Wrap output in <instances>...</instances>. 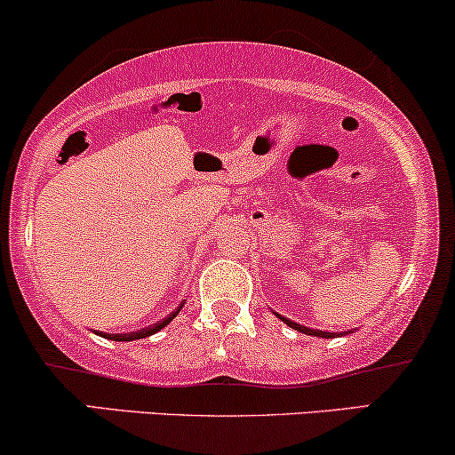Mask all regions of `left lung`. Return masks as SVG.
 Listing matches in <instances>:
<instances>
[{
  "label": "left lung",
  "mask_w": 455,
  "mask_h": 455,
  "mask_svg": "<svg viewBox=\"0 0 455 455\" xmlns=\"http://www.w3.org/2000/svg\"><path fill=\"white\" fill-rule=\"evenodd\" d=\"M276 316L280 318V321L283 323H287L291 329H295V331H301V333H306V335H316V338H331V335H335V333H324V331H316V329H307V327H304V324H297V323H293V321H289V318H284V316H280V314H276ZM347 333V331H346ZM352 333V331H350ZM338 335H341V333H338Z\"/></svg>",
  "instance_id": "obj_1"
}]
</instances>
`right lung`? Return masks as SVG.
<instances>
[{"mask_svg":"<svg viewBox=\"0 0 455 455\" xmlns=\"http://www.w3.org/2000/svg\"><path fill=\"white\" fill-rule=\"evenodd\" d=\"M183 306H185V299L181 301V304H179V306L175 307V312H171V314H168L166 318H162V321L154 323V324H149V327H145V329L132 331V333H103V335H105V339H114V341H134V339H143V338H149V335L158 333L160 329H164L166 324L171 323L172 318H175L179 312H181V307H183ZM99 335H100V333H99Z\"/></svg>","mask_w":455,"mask_h":455,"instance_id":"right-lung-1","label":"right lung"}]
</instances>
